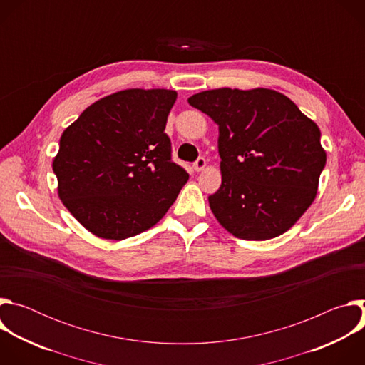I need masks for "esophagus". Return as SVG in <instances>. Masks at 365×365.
<instances>
[{
	"mask_svg": "<svg viewBox=\"0 0 365 365\" xmlns=\"http://www.w3.org/2000/svg\"><path fill=\"white\" fill-rule=\"evenodd\" d=\"M206 168V160L203 159V158H197V160L193 163V169L196 170V172H200V170H203Z\"/></svg>",
	"mask_w": 365,
	"mask_h": 365,
	"instance_id": "1",
	"label": "esophagus"
}]
</instances>
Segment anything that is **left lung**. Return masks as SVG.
<instances>
[{
    "mask_svg": "<svg viewBox=\"0 0 365 365\" xmlns=\"http://www.w3.org/2000/svg\"><path fill=\"white\" fill-rule=\"evenodd\" d=\"M187 101L218 124L222 183L207 197L218 222L242 240L286 232L314 202L327 163L318 125L266 88L211 89Z\"/></svg>",
    "mask_w": 365,
    "mask_h": 365,
    "instance_id": "8db88e82",
    "label": "left lung"
}]
</instances>
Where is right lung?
Instances as JSON below:
<instances>
[{
  "label": "right lung",
  "mask_w": 365,
  "mask_h": 365,
  "mask_svg": "<svg viewBox=\"0 0 365 365\" xmlns=\"http://www.w3.org/2000/svg\"><path fill=\"white\" fill-rule=\"evenodd\" d=\"M170 89H125L101 98L62 134L53 160L59 197L92 234L134 237L158 224L187 182L165 133Z\"/></svg>",
  "instance_id": "1"
}]
</instances>
